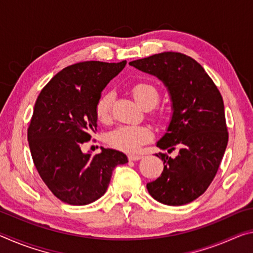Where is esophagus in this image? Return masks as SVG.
Listing matches in <instances>:
<instances>
[{"instance_id":"34e87169","label":"esophagus","mask_w":253,"mask_h":253,"mask_svg":"<svg viewBox=\"0 0 253 253\" xmlns=\"http://www.w3.org/2000/svg\"><path fill=\"white\" fill-rule=\"evenodd\" d=\"M142 155H137V154H129L128 155V160L129 161H139L142 158Z\"/></svg>"}]
</instances>
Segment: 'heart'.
I'll return each mask as SVG.
<instances>
[{"mask_svg": "<svg viewBox=\"0 0 253 253\" xmlns=\"http://www.w3.org/2000/svg\"><path fill=\"white\" fill-rule=\"evenodd\" d=\"M130 91L138 104L144 108H152L160 99L158 89L148 81H138L131 85ZM113 93L104 92L96 102V116L102 122L108 121L110 116ZM162 117V116H160ZM153 132L146 126H119L106 136V142L119 151L132 152L140 145L148 142Z\"/></svg>", "mask_w": 253, "mask_h": 253, "instance_id": "b5f03b06", "label": "heart"}]
</instances>
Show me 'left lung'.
<instances>
[{"label":"left lung","instance_id":"8db88e82","mask_svg":"<svg viewBox=\"0 0 253 253\" xmlns=\"http://www.w3.org/2000/svg\"><path fill=\"white\" fill-rule=\"evenodd\" d=\"M160 78L169 88L173 117L157 146L175 158L158 153L164 169L147 184L154 199L168 205L192 202L215 177L229 140L223 99L203 67L188 55L162 52L129 62Z\"/></svg>","mask_w":253,"mask_h":253}]
</instances>
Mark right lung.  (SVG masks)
Listing matches in <instances>:
<instances>
[{
    "instance_id": "1",
    "label": "right lung",
    "mask_w": 253,
    "mask_h": 253,
    "mask_svg": "<svg viewBox=\"0 0 253 253\" xmlns=\"http://www.w3.org/2000/svg\"><path fill=\"white\" fill-rule=\"evenodd\" d=\"M126 66L122 62L84 61L59 71L38 96L28 128V140L38 173L62 202L89 204L105 194L111 174L127 157L101 148L81 152L96 131V102L102 89Z\"/></svg>"
}]
</instances>
